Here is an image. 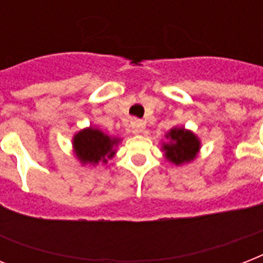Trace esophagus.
<instances>
[{
  "label": "esophagus",
  "instance_id": "1",
  "mask_svg": "<svg viewBox=\"0 0 263 263\" xmlns=\"http://www.w3.org/2000/svg\"><path fill=\"white\" fill-rule=\"evenodd\" d=\"M131 127L135 132H143L144 128H146V123L143 120H134L131 123Z\"/></svg>",
  "mask_w": 263,
  "mask_h": 263
}]
</instances>
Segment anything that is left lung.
I'll use <instances>...</instances> for the list:
<instances>
[{
    "mask_svg": "<svg viewBox=\"0 0 263 263\" xmlns=\"http://www.w3.org/2000/svg\"><path fill=\"white\" fill-rule=\"evenodd\" d=\"M166 142H162L161 150L165 160L176 166L190 164L195 160L200 150V139L184 127H173L165 134Z\"/></svg>",
    "mask_w": 263,
    "mask_h": 263,
    "instance_id": "8db88e82",
    "label": "left lung"
}]
</instances>
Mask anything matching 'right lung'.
Here are the masks:
<instances>
[{
  "instance_id": "add662e5",
  "label": "right lung",
  "mask_w": 263,
  "mask_h": 263,
  "mask_svg": "<svg viewBox=\"0 0 263 263\" xmlns=\"http://www.w3.org/2000/svg\"><path fill=\"white\" fill-rule=\"evenodd\" d=\"M121 142L117 136H110L97 127H88L76 132L72 139L73 154L83 165L95 166L99 162L106 164L116 156Z\"/></svg>"
}]
</instances>
